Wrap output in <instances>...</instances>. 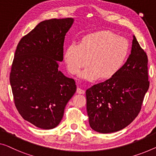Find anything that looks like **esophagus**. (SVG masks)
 I'll return each mask as SVG.
<instances>
[{"mask_svg": "<svg viewBox=\"0 0 156 156\" xmlns=\"http://www.w3.org/2000/svg\"><path fill=\"white\" fill-rule=\"evenodd\" d=\"M76 92H77V93H78V94H84L85 90L81 89V88H80V87H78L77 90H76Z\"/></svg>", "mask_w": 156, "mask_h": 156, "instance_id": "1", "label": "esophagus"}]
</instances>
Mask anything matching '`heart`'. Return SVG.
Wrapping results in <instances>:
<instances>
[{
  "label": "heart",
  "instance_id": "b5f03b06",
  "mask_svg": "<svg viewBox=\"0 0 156 156\" xmlns=\"http://www.w3.org/2000/svg\"><path fill=\"white\" fill-rule=\"evenodd\" d=\"M129 49V41L125 37L101 30L83 36L78 45H69L64 50V59L68 71L73 75L87 64L89 65L79 74L84 80L107 79L122 69Z\"/></svg>",
  "mask_w": 156,
  "mask_h": 156
}]
</instances>
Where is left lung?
<instances>
[{
  "instance_id": "left-lung-1",
  "label": "left lung",
  "mask_w": 156,
  "mask_h": 156,
  "mask_svg": "<svg viewBox=\"0 0 156 156\" xmlns=\"http://www.w3.org/2000/svg\"><path fill=\"white\" fill-rule=\"evenodd\" d=\"M148 58L133 36L131 53L114 76L86 90L91 128L112 133L126 127L138 115L149 87Z\"/></svg>"
}]
</instances>
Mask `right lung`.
I'll return each mask as SVG.
<instances>
[{
  "mask_svg": "<svg viewBox=\"0 0 156 156\" xmlns=\"http://www.w3.org/2000/svg\"><path fill=\"white\" fill-rule=\"evenodd\" d=\"M73 22V18L43 21L16 49L10 76L16 108L39 128L57 127L76 91L75 80L59 70L65 36Z\"/></svg>",
  "mask_w": 156,
  "mask_h": 156,
  "instance_id": "obj_1",
  "label": "right lung"
}]
</instances>
